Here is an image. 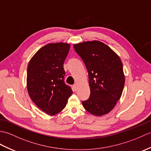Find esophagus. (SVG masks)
Instances as JSON below:
<instances>
[{"label": "esophagus", "mask_w": 151, "mask_h": 151, "mask_svg": "<svg viewBox=\"0 0 151 151\" xmlns=\"http://www.w3.org/2000/svg\"><path fill=\"white\" fill-rule=\"evenodd\" d=\"M73 88H74L75 91L76 90V88H77V84L76 83H75L74 85H73Z\"/></svg>", "instance_id": "1"}]
</instances>
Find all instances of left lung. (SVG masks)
Segmentation results:
<instances>
[{
	"label": "left lung",
	"instance_id": "obj_1",
	"mask_svg": "<svg viewBox=\"0 0 151 151\" xmlns=\"http://www.w3.org/2000/svg\"><path fill=\"white\" fill-rule=\"evenodd\" d=\"M89 75L90 96L82 101L85 109L100 116L109 113L120 100L125 84L123 64L119 56L99 40L74 44Z\"/></svg>",
	"mask_w": 151,
	"mask_h": 151
}]
</instances>
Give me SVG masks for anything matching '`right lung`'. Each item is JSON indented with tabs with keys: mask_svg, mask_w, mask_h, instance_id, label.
<instances>
[{
	"mask_svg": "<svg viewBox=\"0 0 151 151\" xmlns=\"http://www.w3.org/2000/svg\"><path fill=\"white\" fill-rule=\"evenodd\" d=\"M69 48L68 43L48 44L33 55L27 65L29 96L38 108L50 116L64 109L73 93L64 81L63 64Z\"/></svg>",
	"mask_w": 151,
	"mask_h": 151,
	"instance_id": "obj_1",
	"label": "right lung"
}]
</instances>
